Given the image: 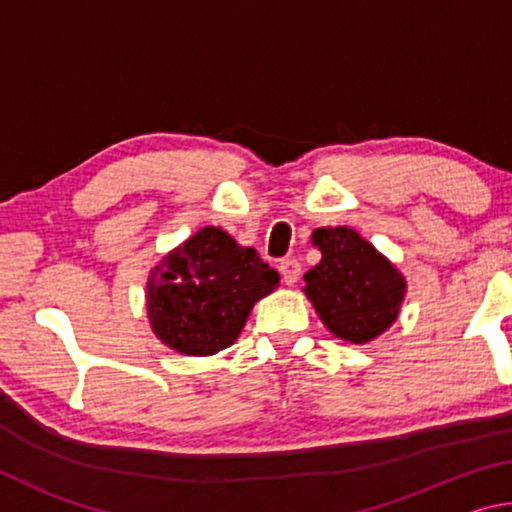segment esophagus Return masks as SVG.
Returning <instances> with one entry per match:
<instances>
[{"label": "esophagus", "mask_w": 512, "mask_h": 512, "mask_svg": "<svg viewBox=\"0 0 512 512\" xmlns=\"http://www.w3.org/2000/svg\"><path fill=\"white\" fill-rule=\"evenodd\" d=\"M280 273H282L284 284H289V287H293V284H296L298 277H300V262H298V259H293V257L282 259V262H280Z\"/></svg>", "instance_id": "1"}]
</instances>
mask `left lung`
Returning <instances> with one entry per match:
<instances>
[{"label":"left lung","mask_w":512,"mask_h":512,"mask_svg":"<svg viewBox=\"0 0 512 512\" xmlns=\"http://www.w3.org/2000/svg\"><path fill=\"white\" fill-rule=\"evenodd\" d=\"M320 262L305 273V296L334 336L368 343L391 327L406 293V280L357 230L318 228L311 235Z\"/></svg>","instance_id":"1"}]
</instances>
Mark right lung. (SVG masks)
<instances>
[{"instance_id":"add662e5","label":"right lung","mask_w":512,"mask_h":512,"mask_svg":"<svg viewBox=\"0 0 512 512\" xmlns=\"http://www.w3.org/2000/svg\"><path fill=\"white\" fill-rule=\"evenodd\" d=\"M280 275L214 225L173 248L146 282V314L155 336L189 357L230 348L250 309L268 296Z\"/></svg>"}]
</instances>
